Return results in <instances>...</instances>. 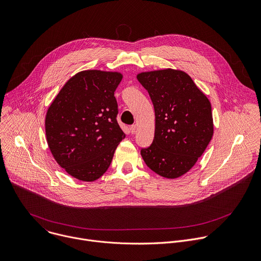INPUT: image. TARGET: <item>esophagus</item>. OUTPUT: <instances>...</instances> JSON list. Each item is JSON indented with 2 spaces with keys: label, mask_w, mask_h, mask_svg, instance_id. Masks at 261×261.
Returning <instances> with one entry per match:
<instances>
[{
  "label": "esophagus",
  "mask_w": 261,
  "mask_h": 261,
  "mask_svg": "<svg viewBox=\"0 0 261 261\" xmlns=\"http://www.w3.org/2000/svg\"><path fill=\"white\" fill-rule=\"evenodd\" d=\"M136 130H137L136 125H132V126L130 127V131H131V133H132V134H135V133H136Z\"/></svg>",
  "instance_id": "34e87169"
}]
</instances>
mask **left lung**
Returning <instances> with one entry per match:
<instances>
[{
	"label": "left lung",
	"mask_w": 261,
	"mask_h": 261,
	"mask_svg": "<svg viewBox=\"0 0 261 261\" xmlns=\"http://www.w3.org/2000/svg\"><path fill=\"white\" fill-rule=\"evenodd\" d=\"M154 109V137L140 153L158 175L175 179L189 172L208 146L214 124L211 103L181 69L164 68L136 75Z\"/></svg>",
	"instance_id": "8db88e82"
}]
</instances>
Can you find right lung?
I'll return each instance as SVG.
<instances>
[{"mask_svg": "<svg viewBox=\"0 0 261 261\" xmlns=\"http://www.w3.org/2000/svg\"><path fill=\"white\" fill-rule=\"evenodd\" d=\"M122 79L120 71H79L48 108L45 131L50 151L61 168L81 181L100 178L126 137L117 122L115 97Z\"/></svg>", "mask_w": 261, "mask_h": 261, "instance_id": "obj_1", "label": "right lung"}]
</instances>
